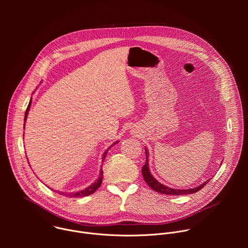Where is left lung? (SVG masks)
<instances>
[{"mask_svg":"<svg viewBox=\"0 0 248 248\" xmlns=\"http://www.w3.org/2000/svg\"><path fill=\"white\" fill-rule=\"evenodd\" d=\"M145 153H146V162L145 165L142 167V170H141V172H142L143 179L146 182V184L156 192L159 193H163V194H168V195H185V194H191V193H195L197 191H199L201 188H203L207 183H209L210 180L206 181L205 183H203L202 185H200L197 187H193L190 189H174V188H170L169 186H166L162 184H160L154 176L151 174L150 170H149V166H148V151L147 149H145Z\"/></svg>","mask_w":248,"mask_h":248,"instance_id":"obj_1","label":"left lung"}]
</instances>
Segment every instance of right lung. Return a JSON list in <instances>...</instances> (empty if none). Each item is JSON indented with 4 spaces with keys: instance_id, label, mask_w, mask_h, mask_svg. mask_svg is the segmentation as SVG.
Returning <instances> with one entry per match:
<instances>
[{
    "instance_id": "1",
    "label": "right lung",
    "mask_w": 248,
    "mask_h": 248,
    "mask_svg": "<svg viewBox=\"0 0 248 248\" xmlns=\"http://www.w3.org/2000/svg\"><path fill=\"white\" fill-rule=\"evenodd\" d=\"M30 106H31V100H30V102H29V104H28V107H27L26 112H25V115H24V121H26V118H27V115H28V112H29ZM24 125H25V124H24ZM118 142H119V141H116V142H115L113 145L117 144ZM113 145H111L107 150H106V152L104 153L103 159H102L103 162H104V159L106 158V155H107V153H108V150H109L111 147H113ZM102 180H103V170L101 169V170H100V172H99L98 180H96V182H95L94 184H92L90 186H88L87 188H85V189H83V190H80V191H77V192H70V193H67V192H59V193L62 194V195H63V196H66V197H83V196H88V195L94 193V192L100 187V186H101V184H102Z\"/></svg>"
}]
</instances>
